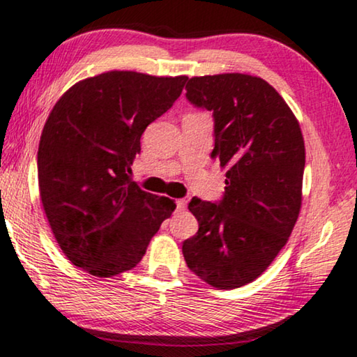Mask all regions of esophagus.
<instances>
[{
    "label": "esophagus",
    "instance_id": "obj_1",
    "mask_svg": "<svg viewBox=\"0 0 357 357\" xmlns=\"http://www.w3.org/2000/svg\"><path fill=\"white\" fill-rule=\"evenodd\" d=\"M185 206H188V202L183 200V199L176 200V210H178V211H184Z\"/></svg>",
    "mask_w": 357,
    "mask_h": 357
}]
</instances>
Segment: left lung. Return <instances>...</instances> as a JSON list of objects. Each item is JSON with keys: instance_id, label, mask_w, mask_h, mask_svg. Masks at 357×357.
Masks as SVG:
<instances>
[{"instance_id": "obj_1", "label": "left lung", "mask_w": 357, "mask_h": 357, "mask_svg": "<svg viewBox=\"0 0 357 357\" xmlns=\"http://www.w3.org/2000/svg\"><path fill=\"white\" fill-rule=\"evenodd\" d=\"M188 99L215 116L211 158L226 169L220 204L194 197L199 231L183 243L188 268L221 290L258 279L289 242L303 200L305 139L266 79L247 73L192 77Z\"/></svg>"}]
</instances>
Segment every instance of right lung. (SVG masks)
Masks as SVG:
<instances>
[{"label": "right lung", "instance_id": "add662e5", "mask_svg": "<svg viewBox=\"0 0 357 357\" xmlns=\"http://www.w3.org/2000/svg\"><path fill=\"white\" fill-rule=\"evenodd\" d=\"M188 77L110 70L61 96L38 146L43 210L73 266L112 278L141 261L172 216L173 200L130 181L146 128L183 93Z\"/></svg>", "mask_w": 357, "mask_h": 357}]
</instances>
